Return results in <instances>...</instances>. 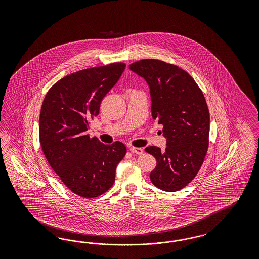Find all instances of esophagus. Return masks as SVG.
Returning <instances> with one entry per match:
<instances>
[{"mask_svg":"<svg viewBox=\"0 0 259 259\" xmlns=\"http://www.w3.org/2000/svg\"><path fill=\"white\" fill-rule=\"evenodd\" d=\"M130 151L134 153V154H138V155H141L143 153V149L142 148H139V147H131Z\"/></svg>","mask_w":259,"mask_h":259,"instance_id":"esophagus-1","label":"esophagus"}]
</instances>
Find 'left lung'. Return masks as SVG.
Returning a JSON list of instances; mask_svg holds the SVG:
<instances>
[{
    "label": "left lung",
    "instance_id": "obj_1",
    "mask_svg": "<svg viewBox=\"0 0 259 259\" xmlns=\"http://www.w3.org/2000/svg\"><path fill=\"white\" fill-rule=\"evenodd\" d=\"M129 68L149 85L152 117L163 125L166 139L164 151L145 148L157 159L150 180L160 190L179 191L194 180L208 150L210 114L203 93L186 71L171 63L146 59Z\"/></svg>",
    "mask_w": 259,
    "mask_h": 259
}]
</instances>
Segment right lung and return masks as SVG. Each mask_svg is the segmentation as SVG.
<instances>
[{"mask_svg": "<svg viewBox=\"0 0 259 259\" xmlns=\"http://www.w3.org/2000/svg\"><path fill=\"white\" fill-rule=\"evenodd\" d=\"M114 63L78 71L57 81L42 102L39 142L51 168L74 194L92 198L109 190L125 145L90 138L89 120L100 113L104 96L125 69Z\"/></svg>", "mask_w": 259, "mask_h": 259, "instance_id": "right-lung-1", "label": "right lung"}]
</instances>
